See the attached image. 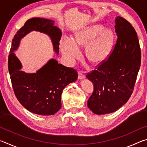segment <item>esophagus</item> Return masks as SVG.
<instances>
[{"mask_svg": "<svg viewBox=\"0 0 147 147\" xmlns=\"http://www.w3.org/2000/svg\"><path fill=\"white\" fill-rule=\"evenodd\" d=\"M78 78L79 80H82V79H84V78H86L85 75H84V74L82 73V72H80V71H78Z\"/></svg>", "mask_w": 147, "mask_h": 147, "instance_id": "esophagus-1", "label": "esophagus"}]
</instances>
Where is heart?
Returning a JSON list of instances; mask_svg holds the SVG:
<instances>
[{
    "label": "heart",
    "instance_id": "obj_1",
    "mask_svg": "<svg viewBox=\"0 0 147 147\" xmlns=\"http://www.w3.org/2000/svg\"><path fill=\"white\" fill-rule=\"evenodd\" d=\"M115 40V34L111 29H105L101 24H91L80 29L74 39L63 37L60 41V49L70 63L80 56L78 47H86V54L89 61L100 63L108 58Z\"/></svg>",
    "mask_w": 147,
    "mask_h": 147
}]
</instances>
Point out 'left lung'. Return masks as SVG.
Masks as SVG:
<instances>
[{
    "label": "left lung",
    "mask_w": 147,
    "mask_h": 147,
    "mask_svg": "<svg viewBox=\"0 0 147 147\" xmlns=\"http://www.w3.org/2000/svg\"><path fill=\"white\" fill-rule=\"evenodd\" d=\"M115 28L118 38L112 53L97 70L86 75L94 86L88 106L97 115L113 113L126 103L141 65V49L135 29L119 16L115 18Z\"/></svg>",
    "instance_id": "left-lung-1"
}]
</instances>
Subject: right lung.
Segmentation results:
<instances>
[{"label": "right lung", "mask_w": 147, "mask_h": 147, "mask_svg": "<svg viewBox=\"0 0 147 147\" xmlns=\"http://www.w3.org/2000/svg\"><path fill=\"white\" fill-rule=\"evenodd\" d=\"M54 23L53 20L39 17L28 20L15 35L8 57V70L17 100L27 110L40 115H54L59 110L62 91L76 80L78 73L53 58L36 73H25L21 71L23 66L14 52L18 49L22 38L30 32L38 31L51 38L54 51L58 54L62 33Z\"/></svg>", "instance_id": "right-lung-1"}]
</instances>
